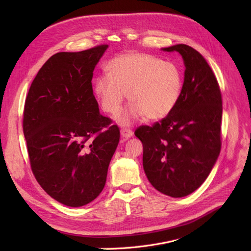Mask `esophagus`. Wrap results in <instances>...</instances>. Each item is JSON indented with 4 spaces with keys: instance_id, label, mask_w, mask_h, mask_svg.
<instances>
[{
    "instance_id": "esophagus-1",
    "label": "esophagus",
    "mask_w": 251,
    "mask_h": 251,
    "mask_svg": "<svg viewBox=\"0 0 251 251\" xmlns=\"http://www.w3.org/2000/svg\"><path fill=\"white\" fill-rule=\"evenodd\" d=\"M120 134H121V136H123L124 138L128 139V138H131L132 136H133V131L130 130V128L124 127V128H121V130H120Z\"/></svg>"
}]
</instances>
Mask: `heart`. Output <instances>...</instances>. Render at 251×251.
I'll use <instances>...</instances> for the list:
<instances>
[{
  "label": "heart",
  "mask_w": 251,
  "mask_h": 251,
  "mask_svg": "<svg viewBox=\"0 0 251 251\" xmlns=\"http://www.w3.org/2000/svg\"><path fill=\"white\" fill-rule=\"evenodd\" d=\"M108 74L97 76L94 93L101 109L116 115L126 98L132 103L118 116L121 125L166 117L176 107L183 88V73L175 63L148 53L128 52L113 58Z\"/></svg>",
  "instance_id": "heart-1"
}]
</instances>
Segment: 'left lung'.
<instances>
[{
  "label": "left lung",
  "instance_id": "8db88e82",
  "mask_svg": "<svg viewBox=\"0 0 251 251\" xmlns=\"http://www.w3.org/2000/svg\"><path fill=\"white\" fill-rule=\"evenodd\" d=\"M177 51L185 71L180 100L160 123L141 126L135 136L143 146V170L160 193L181 198L206 180L221 151L222 96L205 58L184 44L163 48Z\"/></svg>",
  "mask_w": 251,
  "mask_h": 251
}]
</instances>
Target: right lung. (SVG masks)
I'll use <instances>...</instances> for the list:
<instances>
[{
  "label": "right lung",
  "mask_w": 251,
  "mask_h": 251,
  "mask_svg": "<svg viewBox=\"0 0 251 251\" xmlns=\"http://www.w3.org/2000/svg\"><path fill=\"white\" fill-rule=\"evenodd\" d=\"M107 48L52 55L25 100L23 131L32 173L67 206H83L101 193L119 142V128L100 113L91 82Z\"/></svg>",
  "instance_id": "right-lung-1"
}]
</instances>
